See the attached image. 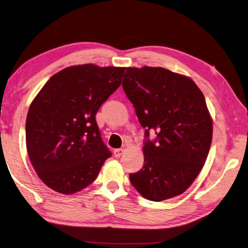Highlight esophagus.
Instances as JSON below:
<instances>
[{
    "label": "esophagus",
    "instance_id": "1",
    "mask_svg": "<svg viewBox=\"0 0 248 248\" xmlns=\"http://www.w3.org/2000/svg\"><path fill=\"white\" fill-rule=\"evenodd\" d=\"M113 154H114V157H115V158H120L121 155L124 154V149H123V148L114 149V151H113Z\"/></svg>",
    "mask_w": 248,
    "mask_h": 248
}]
</instances>
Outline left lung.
<instances>
[{"mask_svg":"<svg viewBox=\"0 0 248 248\" xmlns=\"http://www.w3.org/2000/svg\"><path fill=\"white\" fill-rule=\"evenodd\" d=\"M123 89L146 136L144 167L129 180L142 197L162 202L183 194L202 171L212 140V119L202 90L163 67H127Z\"/></svg>","mask_w":248,"mask_h":248,"instance_id":"8db88e82","label":"left lung"}]
</instances>
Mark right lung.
I'll list each match as a JSON object with an SVG mask.
<instances>
[{"label":"right lung","mask_w":248,"mask_h":248,"mask_svg":"<svg viewBox=\"0 0 248 248\" xmlns=\"http://www.w3.org/2000/svg\"><path fill=\"white\" fill-rule=\"evenodd\" d=\"M125 67L81 64L54 74L30 104L26 147L47 187L72 195L97 179L111 153L100 137L95 114L119 88Z\"/></svg>","instance_id":"1"}]
</instances>
